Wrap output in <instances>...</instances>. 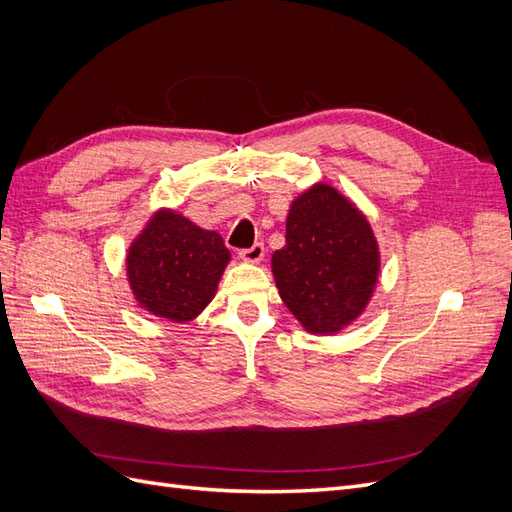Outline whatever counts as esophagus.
<instances>
[{
    "instance_id": "obj_1",
    "label": "esophagus",
    "mask_w": 512,
    "mask_h": 512,
    "mask_svg": "<svg viewBox=\"0 0 512 512\" xmlns=\"http://www.w3.org/2000/svg\"><path fill=\"white\" fill-rule=\"evenodd\" d=\"M262 256H265V245L262 243H254L252 247H247V250L239 252V258L245 262H260Z\"/></svg>"
}]
</instances>
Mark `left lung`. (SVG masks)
<instances>
[{"mask_svg":"<svg viewBox=\"0 0 512 512\" xmlns=\"http://www.w3.org/2000/svg\"><path fill=\"white\" fill-rule=\"evenodd\" d=\"M286 307L309 333H337L374 294L380 252L365 215L327 183L292 200L286 245L271 258Z\"/></svg>","mask_w":512,"mask_h":512,"instance_id":"1","label":"left lung"}]
</instances>
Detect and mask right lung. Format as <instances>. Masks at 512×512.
Wrapping results in <instances>:
<instances>
[{
	"label": "right lung",
	"mask_w": 512,
	"mask_h": 512,
	"mask_svg": "<svg viewBox=\"0 0 512 512\" xmlns=\"http://www.w3.org/2000/svg\"><path fill=\"white\" fill-rule=\"evenodd\" d=\"M228 260L218 232L162 209L130 245L128 282L149 314L188 322L211 303Z\"/></svg>",
	"instance_id": "1"
}]
</instances>
